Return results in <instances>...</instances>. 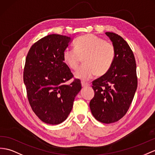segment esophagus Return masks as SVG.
Returning a JSON list of instances; mask_svg holds the SVG:
<instances>
[{
  "label": "esophagus",
  "instance_id": "1",
  "mask_svg": "<svg viewBox=\"0 0 155 155\" xmlns=\"http://www.w3.org/2000/svg\"><path fill=\"white\" fill-rule=\"evenodd\" d=\"M81 85L83 87H88L90 85V84L87 82H85V81H81Z\"/></svg>",
  "mask_w": 155,
  "mask_h": 155
}]
</instances>
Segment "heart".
Here are the masks:
<instances>
[{
    "mask_svg": "<svg viewBox=\"0 0 155 155\" xmlns=\"http://www.w3.org/2000/svg\"><path fill=\"white\" fill-rule=\"evenodd\" d=\"M74 48H66L63 60L70 68L75 70L84 57L85 64L74 73L75 77L83 81L89 80L95 75H103L108 72L114 62L116 49L112 43L92 34L81 36L74 41Z\"/></svg>",
    "mask_w": 155,
    "mask_h": 155,
    "instance_id": "1",
    "label": "heart"
}]
</instances>
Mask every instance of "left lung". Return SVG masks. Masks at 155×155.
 Listing matches in <instances>:
<instances>
[{
    "mask_svg": "<svg viewBox=\"0 0 155 155\" xmlns=\"http://www.w3.org/2000/svg\"><path fill=\"white\" fill-rule=\"evenodd\" d=\"M116 49V56L107 74L92 83L95 95L89 107L95 118L114 123L125 116L137 87L136 63L133 51L121 36L106 32Z\"/></svg>",
    "mask_w": 155,
    "mask_h": 155,
    "instance_id": "obj_1",
    "label": "left lung"
}]
</instances>
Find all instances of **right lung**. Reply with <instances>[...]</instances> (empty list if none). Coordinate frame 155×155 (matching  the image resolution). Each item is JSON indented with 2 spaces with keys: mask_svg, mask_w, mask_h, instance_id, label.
I'll return each mask as SVG.
<instances>
[{
  "mask_svg": "<svg viewBox=\"0 0 155 155\" xmlns=\"http://www.w3.org/2000/svg\"><path fill=\"white\" fill-rule=\"evenodd\" d=\"M70 40L65 35H48L32 45L25 58L23 77L29 103L41 121L51 125L67 118L81 89L78 79L64 84L74 78L63 60Z\"/></svg>",
  "mask_w": 155,
  "mask_h": 155,
  "instance_id": "obj_1",
  "label": "right lung"
}]
</instances>
